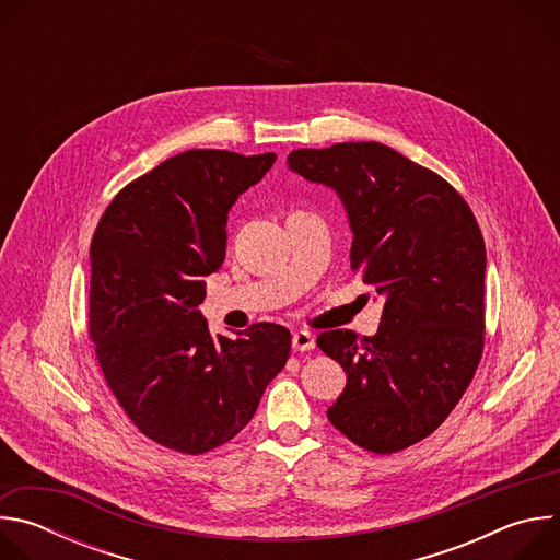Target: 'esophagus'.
I'll list each match as a JSON object with an SVG mask.
<instances>
[{"mask_svg":"<svg viewBox=\"0 0 560 560\" xmlns=\"http://www.w3.org/2000/svg\"><path fill=\"white\" fill-rule=\"evenodd\" d=\"M292 348L296 352H310V350H314V337L310 332H305V330H296L292 335Z\"/></svg>","mask_w":560,"mask_h":560,"instance_id":"1","label":"esophagus"}]
</instances>
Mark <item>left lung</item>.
I'll return each instance as SVG.
<instances>
[{
    "label": "left lung",
    "mask_w": 560,
    "mask_h": 560,
    "mask_svg": "<svg viewBox=\"0 0 560 560\" xmlns=\"http://www.w3.org/2000/svg\"><path fill=\"white\" fill-rule=\"evenodd\" d=\"M288 166L332 188L352 228V270L383 299L374 337L318 335L346 389L330 423L374 454L430 436L460 401L486 337V242L465 199L378 141L301 148Z\"/></svg>",
    "instance_id": "left-lung-1"
}]
</instances>
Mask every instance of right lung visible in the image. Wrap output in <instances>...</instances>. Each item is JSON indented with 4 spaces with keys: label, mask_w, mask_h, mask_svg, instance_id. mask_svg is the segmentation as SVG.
<instances>
[{
    "label": "right lung",
    "mask_w": 560,
    "mask_h": 560,
    "mask_svg": "<svg viewBox=\"0 0 560 560\" xmlns=\"http://www.w3.org/2000/svg\"><path fill=\"white\" fill-rule=\"evenodd\" d=\"M275 159L179 152L119 190L95 230L89 335L128 419L168 450L203 454L234 439L288 361V328L212 337L197 310L225 259L232 203Z\"/></svg>",
    "instance_id": "right-lung-1"
}]
</instances>
